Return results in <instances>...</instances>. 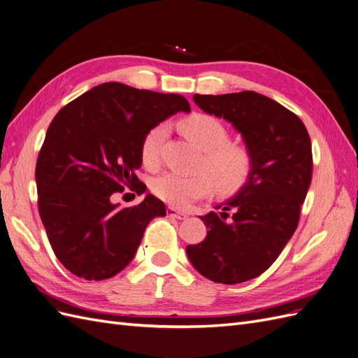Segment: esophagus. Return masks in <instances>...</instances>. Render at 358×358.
<instances>
[{
  "label": "esophagus",
  "mask_w": 358,
  "mask_h": 358,
  "mask_svg": "<svg viewBox=\"0 0 358 358\" xmlns=\"http://www.w3.org/2000/svg\"><path fill=\"white\" fill-rule=\"evenodd\" d=\"M166 213H168L169 217H174V218H177V220H184V218H187V213L178 211L176 208H172V206H169V208L166 210Z\"/></svg>",
  "instance_id": "1"
}]
</instances>
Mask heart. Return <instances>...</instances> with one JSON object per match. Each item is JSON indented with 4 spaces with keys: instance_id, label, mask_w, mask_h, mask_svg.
<instances>
[{
    "instance_id": "heart-1",
    "label": "heart",
    "mask_w": 358,
    "mask_h": 358,
    "mask_svg": "<svg viewBox=\"0 0 358 358\" xmlns=\"http://www.w3.org/2000/svg\"><path fill=\"white\" fill-rule=\"evenodd\" d=\"M180 128L192 143L203 150L201 172L196 176H181L166 172L155 180L153 192L159 199L171 206H182L208 196L214 183L220 193L230 194L241 190L251 180L256 169V156L242 143L229 141L226 126L211 114L193 113L180 122ZM168 134L166 124L153 126L141 141V160L147 168H156L162 156V147Z\"/></svg>"
}]
</instances>
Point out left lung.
<instances>
[{
    "instance_id": "obj_1",
    "label": "left lung",
    "mask_w": 358,
    "mask_h": 358,
    "mask_svg": "<svg viewBox=\"0 0 358 358\" xmlns=\"http://www.w3.org/2000/svg\"><path fill=\"white\" fill-rule=\"evenodd\" d=\"M205 113L223 117L256 156L251 180L234 199L201 220L206 238L187 245L189 260L214 282L256 278L278 259L293 236L313 178V148L303 122L276 101L244 90L193 96Z\"/></svg>"
}]
</instances>
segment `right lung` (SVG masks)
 I'll use <instances>...</instances> for the list:
<instances>
[{"label":"right lung","instance_id":"add662e5","mask_svg":"<svg viewBox=\"0 0 358 358\" xmlns=\"http://www.w3.org/2000/svg\"><path fill=\"white\" fill-rule=\"evenodd\" d=\"M190 111L187 99L122 83H103L53 117L37 159L38 213L55 256L89 281L128 266L155 217L166 215L153 194L128 208L114 193L145 192L136 177L144 135L171 114Z\"/></svg>","mask_w":358,"mask_h":358}]
</instances>
